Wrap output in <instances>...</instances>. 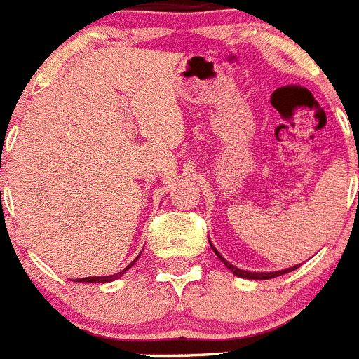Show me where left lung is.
<instances>
[{"label":"left lung","mask_w":359,"mask_h":359,"mask_svg":"<svg viewBox=\"0 0 359 359\" xmlns=\"http://www.w3.org/2000/svg\"><path fill=\"white\" fill-rule=\"evenodd\" d=\"M211 247H213V245H211ZM213 250H215V254L218 255V259H220V261L224 262V264L227 266V268L231 269V271H233L234 275H236V276H241V278H252V280H268V278H275V276L284 275V273H289V271H292V269H296V268H298V266H292V268H289V269H282V271H275V273H252V271H243V269H238L236 266H233V264H231V262H227V261H225V259L222 257L220 254H218V252H217V248H213Z\"/></svg>","instance_id":"obj_1"}]
</instances>
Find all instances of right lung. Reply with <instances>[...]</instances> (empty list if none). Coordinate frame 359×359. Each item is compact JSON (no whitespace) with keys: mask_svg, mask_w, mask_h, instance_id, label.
I'll use <instances>...</instances> for the list:
<instances>
[{"mask_svg":"<svg viewBox=\"0 0 359 359\" xmlns=\"http://www.w3.org/2000/svg\"><path fill=\"white\" fill-rule=\"evenodd\" d=\"M139 259V257H137ZM137 259H135V261H137ZM134 261V262H135ZM134 262H130V264L126 266L125 269H123V271H119V273H116V275H111V276H88V278H81L79 282H111V280H116V278H119V276L123 275V273H126V269H130L132 266H134Z\"/></svg>","mask_w":359,"mask_h":359,"instance_id":"right-lung-1","label":"right lung"}]
</instances>
